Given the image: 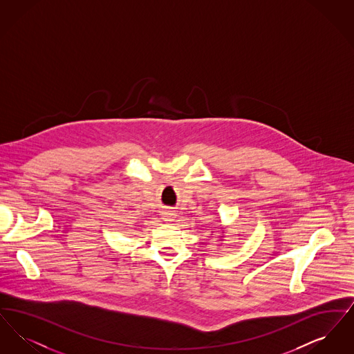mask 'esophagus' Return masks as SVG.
<instances>
[{
	"mask_svg": "<svg viewBox=\"0 0 354 354\" xmlns=\"http://www.w3.org/2000/svg\"><path fill=\"white\" fill-rule=\"evenodd\" d=\"M163 220H165V221H172V220H174V214H171V212H163Z\"/></svg>",
	"mask_w": 354,
	"mask_h": 354,
	"instance_id": "esophagus-1",
	"label": "esophagus"
}]
</instances>
